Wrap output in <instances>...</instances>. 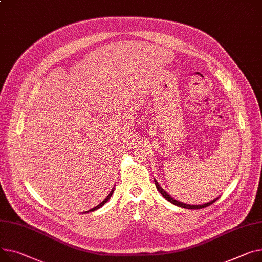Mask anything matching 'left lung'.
Listing matches in <instances>:
<instances>
[{
  "mask_svg": "<svg viewBox=\"0 0 262 262\" xmlns=\"http://www.w3.org/2000/svg\"><path fill=\"white\" fill-rule=\"evenodd\" d=\"M155 185H156V187H157V189L159 190V193L167 200V201H169L170 203H172V204H175V205H177V206H180V207H183V208H189V210H198V208H204V207H206V206H208V205H211V204H213L218 198H216V199H214V200H212V201H210V202H207V203H204V204H201V205H193V204H186V203H183V202H180V201H178V200H175L173 198H171L166 191L159 185V183L156 181V179H155Z\"/></svg>",
  "mask_w": 262,
  "mask_h": 262,
  "instance_id": "obj_1",
  "label": "left lung"
}]
</instances>
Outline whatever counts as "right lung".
Masks as SVG:
<instances>
[{
  "label": "right lung",
  "mask_w": 262,
  "mask_h": 262,
  "mask_svg": "<svg viewBox=\"0 0 262 262\" xmlns=\"http://www.w3.org/2000/svg\"><path fill=\"white\" fill-rule=\"evenodd\" d=\"M113 193H114V188L111 190V193L107 195V197L105 198V199H104L100 204H98L96 207H94V208H92V210H90V211H87V212H85V213H90V212H94V211H96V210H98V208L99 207H101L102 205H104V204H105L107 201H108V199L112 197V195H113Z\"/></svg>",
  "instance_id": "right-lung-1"
}]
</instances>
